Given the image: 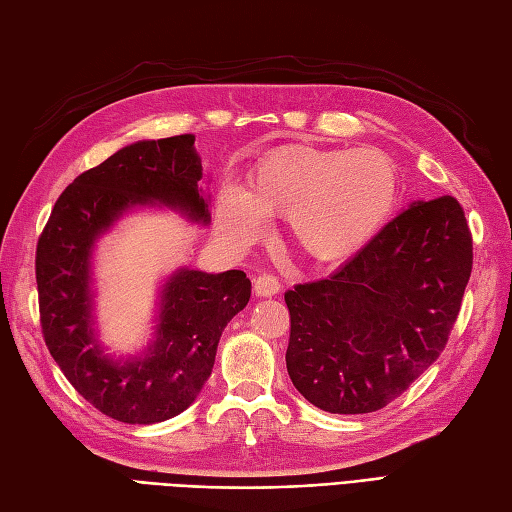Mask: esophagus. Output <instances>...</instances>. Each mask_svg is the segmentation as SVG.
<instances>
[{
  "mask_svg": "<svg viewBox=\"0 0 512 512\" xmlns=\"http://www.w3.org/2000/svg\"><path fill=\"white\" fill-rule=\"evenodd\" d=\"M254 292L258 297H273L280 292V280L273 273H262L254 280Z\"/></svg>",
  "mask_w": 512,
  "mask_h": 512,
  "instance_id": "34e87169",
  "label": "esophagus"
}]
</instances>
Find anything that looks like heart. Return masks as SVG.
I'll use <instances>...</instances> for the list:
<instances>
[{
    "label": "heart",
    "instance_id": "obj_1",
    "mask_svg": "<svg viewBox=\"0 0 512 512\" xmlns=\"http://www.w3.org/2000/svg\"><path fill=\"white\" fill-rule=\"evenodd\" d=\"M397 190L395 166L380 151L286 145L265 153L241 190H222L215 218L228 241L250 245L262 235L260 218L286 215L301 250L333 262L376 235Z\"/></svg>",
    "mask_w": 512,
    "mask_h": 512
}]
</instances>
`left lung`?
Instances as JSON below:
<instances>
[{"mask_svg": "<svg viewBox=\"0 0 512 512\" xmlns=\"http://www.w3.org/2000/svg\"><path fill=\"white\" fill-rule=\"evenodd\" d=\"M472 232L453 196L414 203L327 280L284 294L286 367L331 414H367L438 359L472 273Z\"/></svg>", "mask_w": 512, "mask_h": 512, "instance_id": "8db88e82", "label": "left lung"}]
</instances>
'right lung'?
Listing matches in <instances>:
<instances>
[{
	"label": "right lung",
	"instance_id": "obj_1",
	"mask_svg": "<svg viewBox=\"0 0 512 512\" xmlns=\"http://www.w3.org/2000/svg\"><path fill=\"white\" fill-rule=\"evenodd\" d=\"M194 141V134H179L119 149L61 192L38 237L44 344L79 395L121 423H160L188 408L211 376L224 327L252 294L243 271L181 269L164 288L158 339L143 359L108 361L91 333L89 256L100 232L126 209L151 200L209 222Z\"/></svg>",
	"mask_w": 512,
	"mask_h": 512
}]
</instances>
